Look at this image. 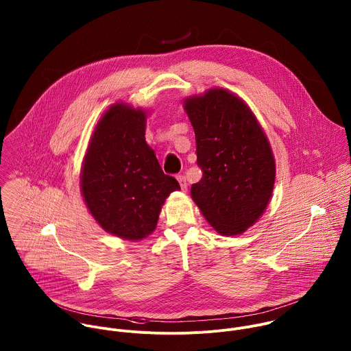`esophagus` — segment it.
Returning a JSON list of instances; mask_svg holds the SVG:
<instances>
[{"label": "esophagus", "instance_id": "1", "mask_svg": "<svg viewBox=\"0 0 351 351\" xmlns=\"http://www.w3.org/2000/svg\"><path fill=\"white\" fill-rule=\"evenodd\" d=\"M178 180H179V183H180L182 190H187V180H186V176H184V175H178Z\"/></svg>", "mask_w": 351, "mask_h": 351}]
</instances>
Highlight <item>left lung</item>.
<instances>
[{
  "mask_svg": "<svg viewBox=\"0 0 351 351\" xmlns=\"http://www.w3.org/2000/svg\"><path fill=\"white\" fill-rule=\"evenodd\" d=\"M184 109L202 171L191 197L219 234H242L264 213L272 195L275 160L269 142L247 105L227 90L191 97Z\"/></svg>",
  "mask_w": 351,
  "mask_h": 351,
  "instance_id": "8db88e82",
  "label": "left lung"
}]
</instances>
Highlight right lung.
Segmentation results:
<instances>
[{
	"label": "right lung",
	"instance_id": "add662e5",
	"mask_svg": "<svg viewBox=\"0 0 351 351\" xmlns=\"http://www.w3.org/2000/svg\"><path fill=\"white\" fill-rule=\"evenodd\" d=\"M141 109L113 105L99 120L84 157L82 193L108 232L139 241L157 226L165 198L180 186L165 175L145 141Z\"/></svg>",
	"mask_w": 351,
	"mask_h": 351
}]
</instances>
